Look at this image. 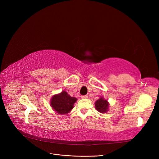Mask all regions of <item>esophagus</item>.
I'll return each instance as SVG.
<instances>
[{"label":"esophagus","instance_id":"34e87169","mask_svg":"<svg viewBox=\"0 0 159 159\" xmlns=\"http://www.w3.org/2000/svg\"><path fill=\"white\" fill-rule=\"evenodd\" d=\"M81 98H88V95H82Z\"/></svg>","mask_w":159,"mask_h":159}]
</instances>
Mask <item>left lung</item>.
Masks as SVG:
<instances>
[{"label":"left lung","instance_id":"1","mask_svg":"<svg viewBox=\"0 0 159 159\" xmlns=\"http://www.w3.org/2000/svg\"><path fill=\"white\" fill-rule=\"evenodd\" d=\"M109 103L103 97H101L95 102V109L100 113H106L109 108Z\"/></svg>","mask_w":159,"mask_h":159}]
</instances>
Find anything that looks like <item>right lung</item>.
<instances>
[{"label":"right lung","mask_w":159,"mask_h":159,"mask_svg":"<svg viewBox=\"0 0 159 159\" xmlns=\"http://www.w3.org/2000/svg\"><path fill=\"white\" fill-rule=\"evenodd\" d=\"M77 98L71 97L65 91L52 97L50 104L55 111L61 115L68 114L73 108Z\"/></svg>","instance_id":"1"}]
</instances>
